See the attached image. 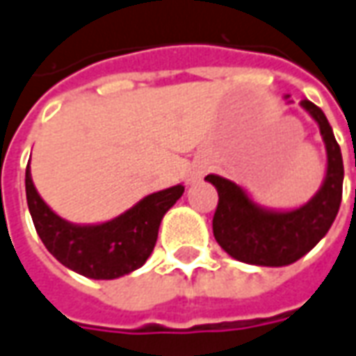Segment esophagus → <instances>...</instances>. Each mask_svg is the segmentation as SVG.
<instances>
[{"label":"esophagus","instance_id":"obj_1","mask_svg":"<svg viewBox=\"0 0 356 356\" xmlns=\"http://www.w3.org/2000/svg\"><path fill=\"white\" fill-rule=\"evenodd\" d=\"M206 171H208V165H206V161H196L195 165H193V170L188 173V181L191 183H196V181H200V179L206 175Z\"/></svg>","mask_w":356,"mask_h":356}]
</instances>
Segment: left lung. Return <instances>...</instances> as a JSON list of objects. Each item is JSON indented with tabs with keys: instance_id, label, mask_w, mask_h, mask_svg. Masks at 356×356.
<instances>
[{
	"instance_id": "left-lung-1",
	"label": "left lung",
	"mask_w": 356,
	"mask_h": 356,
	"mask_svg": "<svg viewBox=\"0 0 356 356\" xmlns=\"http://www.w3.org/2000/svg\"><path fill=\"white\" fill-rule=\"evenodd\" d=\"M300 108L320 127L327 156L322 186L307 204L293 210H273L254 202L243 186L229 179L213 173L204 177L216 186L220 196L212 221L213 237L238 262L270 268L293 264L316 247L339 212L343 193L341 148L322 109L308 100H300Z\"/></svg>"
}]
</instances>
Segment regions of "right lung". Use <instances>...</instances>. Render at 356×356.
<instances>
[{
	"mask_svg": "<svg viewBox=\"0 0 356 356\" xmlns=\"http://www.w3.org/2000/svg\"><path fill=\"white\" fill-rule=\"evenodd\" d=\"M26 202L36 233L61 264L90 280H115L135 272L152 254L161 218L185 193L175 185L144 196L113 220L71 223L42 200L26 165Z\"/></svg>",
	"mask_w": 356,
	"mask_h": 356,
	"instance_id": "right-lung-1",
	"label": "right lung"
}]
</instances>
